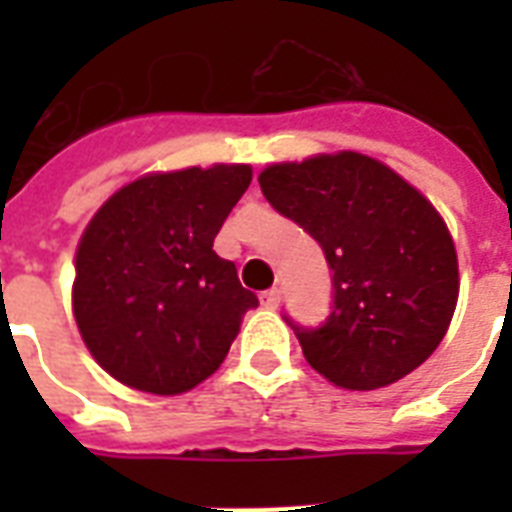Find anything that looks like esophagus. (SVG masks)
<instances>
[{
    "label": "esophagus",
    "mask_w": 512,
    "mask_h": 512,
    "mask_svg": "<svg viewBox=\"0 0 512 512\" xmlns=\"http://www.w3.org/2000/svg\"><path fill=\"white\" fill-rule=\"evenodd\" d=\"M260 303H263L265 308H279L281 292L279 289H268V292H263V295H260Z\"/></svg>",
    "instance_id": "obj_1"
}]
</instances>
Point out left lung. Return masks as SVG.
I'll return each mask as SVG.
<instances>
[{
  "mask_svg": "<svg viewBox=\"0 0 512 512\" xmlns=\"http://www.w3.org/2000/svg\"><path fill=\"white\" fill-rule=\"evenodd\" d=\"M263 196L319 241L332 271V313L292 324L305 361L348 390L414 372L444 340L460 295L444 217L414 185L356 151L271 164Z\"/></svg>",
  "mask_w": 512,
  "mask_h": 512,
  "instance_id": "obj_1",
  "label": "left lung"
}]
</instances>
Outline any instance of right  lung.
Masks as SVG:
<instances>
[{"instance_id":"add662e5","label":"right lung","mask_w":512,"mask_h":512,"mask_svg":"<svg viewBox=\"0 0 512 512\" xmlns=\"http://www.w3.org/2000/svg\"><path fill=\"white\" fill-rule=\"evenodd\" d=\"M249 183V164L151 172L119 188L84 228L74 319L114 380L177 396L223 364L257 297L212 241Z\"/></svg>"}]
</instances>
